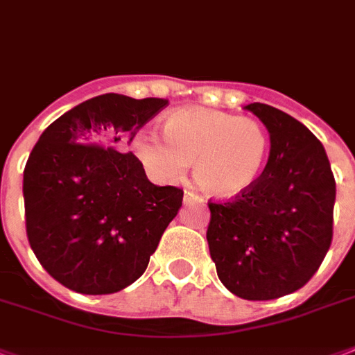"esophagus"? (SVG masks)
<instances>
[{"label":"esophagus","mask_w":355,"mask_h":355,"mask_svg":"<svg viewBox=\"0 0 355 355\" xmlns=\"http://www.w3.org/2000/svg\"><path fill=\"white\" fill-rule=\"evenodd\" d=\"M184 204H204V200L198 195L191 191H186L184 193Z\"/></svg>","instance_id":"obj_1"}]
</instances>
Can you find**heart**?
<instances>
[{
	"instance_id": "1",
	"label": "heart",
	"mask_w": 355,
	"mask_h": 355,
	"mask_svg": "<svg viewBox=\"0 0 355 355\" xmlns=\"http://www.w3.org/2000/svg\"><path fill=\"white\" fill-rule=\"evenodd\" d=\"M164 137L140 132L135 153L158 182H177L193 162L195 180L218 198L248 191L268 158L270 138L255 118L206 107H180L164 118Z\"/></svg>"
}]
</instances>
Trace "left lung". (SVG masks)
I'll use <instances>...</instances> for the list:
<instances>
[{
  "label": "left lung",
  "instance_id": "8db88e82",
  "mask_svg": "<svg viewBox=\"0 0 355 355\" xmlns=\"http://www.w3.org/2000/svg\"><path fill=\"white\" fill-rule=\"evenodd\" d=\"M270 132L261 177L230 202H209L207 246L217 275L237 297L277 299L306 284L332 243L336 180L327 151L299 120L248 103Z\"/></svg>",
  "mask_w": 355,
  "mask_h": 355
}]
</instances>
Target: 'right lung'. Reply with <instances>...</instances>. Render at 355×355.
Returning a JSON list of instances; mask_svg holds the SVG:
<instances>
[{"label":"right lung","mask_w":355,"mask_h":355,"mask_svg":"<svg viewBox=\"0 0 355 355\" xmlns=\"http://www.w3.org/2000/svg\"><path fill=\"white\" fill-rule=\"evenodd\" d=\"M164 98L107 93L54 120L23 171L27 237L51 277L69 290H123L149 264L177 217L184 191L149 182L142 162L122 153Z\"/></svg>","instance_id":"obj_1"}]
</instances>
